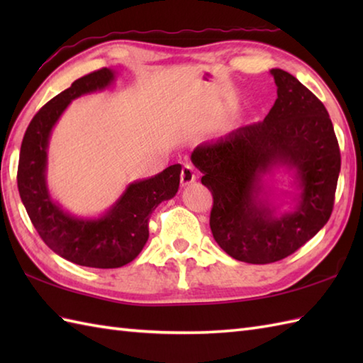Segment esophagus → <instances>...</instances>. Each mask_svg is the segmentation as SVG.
Returning <instances> with one entry per match:
<instances>
[{
  "instance_id": "esophagus-1",
  "label": "esophagus",
  "mask_w": 363,
  "mask_h": 363,
  "mask_svg": "<svg viewBox=\"0 0 363 363\" xmlns=\"http://www.w3.org/2000/svg\"><path fill=\"white\" fill-rule=\"evenodd\" d=\"M198 179V172L196 168L191 164H184L182 172H181V182L182 186H190L191 182H195Z\"/></svg>"
}]
</instances>
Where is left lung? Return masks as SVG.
<instances>
[{
    "instance_id": "left-lung-1",
    "label": "left lung",
    "mask_w": 363,
    "mask_h": 363,
    "mask_svg": "<svg viewBox=\"0 0 363 363\" xmlns=\"http://www.w3.org/2000/svg\"><path fill=\"white\" fill-rule=\"evenodd\" d=\"M277 98L264 121L198 145L191 162L212 191L211 230L246 264L285 259L326 225L334 207L340 150L326 107L295 76L269 70ZM279 171L292 190L274 201Z\"/></svg>"
}]
</instances>
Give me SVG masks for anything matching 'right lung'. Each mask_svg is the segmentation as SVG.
<instances>
[{
	"mask_svg": "<svg viewBox=\"0 0 363 363\" xmlns=\"http://www.w3.org/2000/svg\"><path fill=\"white\" fill-rule=\"evenodd\" d=\"M117 81V70L103 68L76 79L30 120L18 160V191L30 221L50 248L76 265L118 268L133 262L150 237V218L156 207L179 189V164L146 179L128 184L109 209L98 217H78L52 198L48 174L51 133L73 99L103 91Z\"/></svg>",
	"mask_w": 363,
	"mask_h": 363,
	"instance_id": "obj_1",
	"label": "right lung"
}]
</instances>
